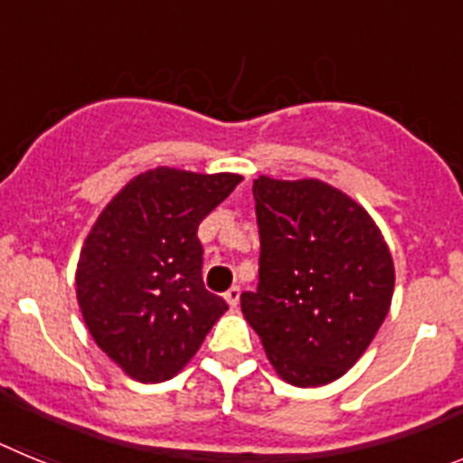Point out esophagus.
<instances>
[{
  "instance_id": "34e87169",
  "label": "esophagus",
  "mask_w": 463,
  "mask_h": 463,
  "mask_svg": "<svg viewBox=\"0 0 463 463\" xmlns=\"http://www.w3.org/2000/svg\"><path fill=\"white\" fill-rule=\"evenodd\" d=\"M224 298H227V304L232 306V308H236V306H239V298H241V289L236 288H229L227 292H224Z\"/></svg>"
}]
</instances>
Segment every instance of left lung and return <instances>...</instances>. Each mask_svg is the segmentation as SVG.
<instances>
[{
    "instance_id": "obj_1",
    "label": "left lung",
    "mask_w": 463,
    "mask_h": 463,
    "mask_svg": "<svg viewBox=\"0 0 463 463\" xmlns=\"http://www.w3.org/2000/svg\"><path fill=\"white\" fill-rule=\"evenodd\" d=\"M252 194L260 282L257 292L241 294V310L285 383H334L390 313V248L369 213L322 181L260 175Z\"/></svg>"
}]
</instances>
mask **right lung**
I'll list each match as a JSON object with an SVG mask.
<instances>
[{
    "mask_svg": "<svg viewBox=\"0 0 463 463\" xmlns=\"http://www.w3.org/2000/svg\"><path fill=\"white\" fill-rule=\"evenodd\" d=\"M241 181L157 166L127 183L90 229L76 297L94 343L129 378H174L229 308L203 288L196 229Z\"/></svg>",
    "mask_w": 463,
    "mask_h": 463,
    "instance_id": "right-lung-1",
    "label": "right lung"
}]
</instances>
